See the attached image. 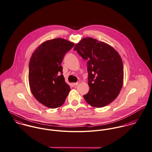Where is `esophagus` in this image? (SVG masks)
Segmentation results:
<instances>
[{
  "label": "esophagus",
  "instance_id": "esophagus-1",
  "mask_svg": "<svg viewBox=\"0 0 152 152\" xmlns=\"http://www.w3.org/2000/svg\"><path fill=\"white\" fill-rule=\"evenodd\" d=\"M79 83H80V81H77L76 83H73V86H77Z\"/></svg>",
  "mask_w": 152,
  "mask_h": 152
}]
</instances>
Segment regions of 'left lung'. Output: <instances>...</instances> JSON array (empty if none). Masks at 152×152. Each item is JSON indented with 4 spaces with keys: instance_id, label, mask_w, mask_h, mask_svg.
<instances>
[{
    "instance_id": "1",
    "label": "left lung",
    "mask_w": 152,
    "mask_h": 152,
    "mask_svg": "<svg viewBox=\"0 0 152 152\" xmlns=\"http://www.w3.org/2000/svg\"><path fill=\"white\" fill-rule=\"evenodd\" d=\"M74 51L87 61L88 83L90 90L84 95L86 102L100 108L114 101L123 85L122 59L111 46L87 37L76 44Z\"/></svg>"
}]
</instances>
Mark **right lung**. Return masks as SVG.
<instances>
[{
	"instance_id": "obj_1",
	"label": "right lung",
	"mask_w": 152,
	"mask_h": 152,
	"mask_svg": "<svg viewBox=\"0 0 152 152\" xmlns=\"http://www.w3.org/2000/svg\"><path fill=\"white\" fill-rule=\"evenodd\" d=\"M74 44L62 38L44 42L34 51L29 63L28 80L32 94L45 106L61 107L70 91L61 65Z\"/></svg>"
}]
</instances>
